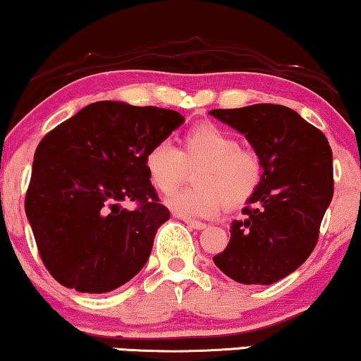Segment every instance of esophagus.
Returning <instances> with one entry per match:
<instances>
[{
    "mask_svg": "<svg viewBox=\"0 0 361 361\" xmlns=\"http://www.w3.org/2000/svg\"><path fill=\"white\" fill-rule=\"evenodd\" d=\"M185 224H188V226L192 227V229H196V231H202V229H206V227H207L204 222L191 221V219H185Z\"/></svg>",
    "mask_w": 361,
    "mask_h": 361,
    "instance_id": "obj_1",
    "label": "esophagus"
}]
</instances>
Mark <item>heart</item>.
<instances>
[{
    "instance_id": "b5f03b06",
    "label": "heart",
    "mask_w": 361,
    "mask_h": 361,
    "mask_svg": "<svg viewBox=\"0 0 361 361\" xmlns=\"http://www.w3.org/2000/svg\"><path fill=\"white\" fill-rule=\"evenodd\" d=\"M145 169L157 190L175 191L192 171L195 188L183 190L165 200L166 207L185 219L212 217L222 204L238 207L255 195L262 183L260 155L243 149L232 132L214 124H201L188 130L180 149L159 142L145 155Z\"/></svg>"
}]
</instances>
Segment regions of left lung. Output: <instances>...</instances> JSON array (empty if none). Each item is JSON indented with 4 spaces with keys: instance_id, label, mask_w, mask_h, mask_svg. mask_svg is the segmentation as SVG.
<instances>
[{
    "instance_id": "8db88e82",
    "label": "left lung",
    "mask_w": 361,
    "mask_h": 361,
    "mask_svg": "<svg viewBox=\"0 0 361 361\" xmlns=\"http://www.w3.org/2000/svg\"><path fill=\"white\" fill-rule=\"evenodd\" d=\"M209 114L245 135L263 164L245 219L232 222L229 243L212 260L237 283L273 284L298 270L316 247L334 196L331 145L286 106L253 104Z\"/></svg>"
}]
</instances>
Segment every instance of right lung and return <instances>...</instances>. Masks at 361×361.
Instances as JSON below:
<instances>
[{
	"instance_id": "right-lung-1",
	"label": "right lung",
	"mask_w": 361,
	"mask_h": 361,
	"mask_svg": "<svg viewBox=\"0 0 361 361\" xmlns=\"http://www.w3.org/2000/svg\"><path fill=\"white\" fill-rule=\"evenodd\" d=\"M183 123L171 109L98 101L40 140L26 216L44 265L60 284L109 293L144 268L157 231L170 219L145 155ZM126 200L141 206L130 212Z\"/></svg>"
}]
</instances>
